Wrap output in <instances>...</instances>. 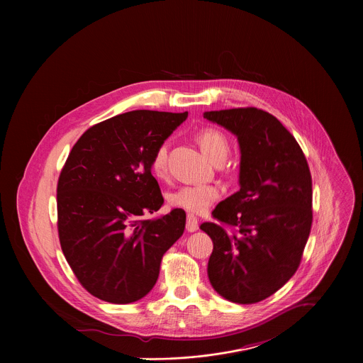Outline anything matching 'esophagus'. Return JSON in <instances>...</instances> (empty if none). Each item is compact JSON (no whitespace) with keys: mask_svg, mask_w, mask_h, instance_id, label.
I'll return each mask as SVG.
<instances>
[{"mask_svg":"<svg viewBox=\"0 0 363 363\" xmlns=\"http://www.w3.org/2000/svg\"><path fill=\"white\" fill-rule=\"evenodd\" d=\"M186 229H187L189 232H196V230L199 229V219H197L194 215H191V213L187 215Z\"/></svg>","mask_w":363,"mask_h":363,"instance_id":"obj_1","label":"esophagus"}]
</instances>
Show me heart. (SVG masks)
Segmentation results:
<instances>
[{
    "instance_id": "heart-1",
    "label": "heart",
    "mask_w": 363,
    "mask_h": 363,
    "mask_svg": "<svg viewBox=\"0 0 363 363\" xmlns=\"http://www.w3.org/2000/svg\"><path fill=\"white\" fill-rule=\"evenodd\" d=\"M197 141L201 150L212 162L225 160V157L228 156L229 140L222 131L216 128H206L200 131L197 135ZM167 150V143H162L156 148L151 163L156 176H163L166 172ZM220 194L222 189L216 184H187L172 191L167 196V201L172 207L200 213L207 211L220 197Z\"/></svg>"
}]
</instances>
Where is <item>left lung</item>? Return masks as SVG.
<instances>
[{
  "label": "left lung",
  "mask_w": 363,
  "mask_h": 363,
  "mask_svg": "<svg viewBox=\"0 0 363 363\" xmlns=\"http://www.w3.org/2000/svg\"><path fill=\"white\" fill-rule=\"evenodd\" d=\"M204 118L235 134L240 147V190L212 211L222 225L200 226L213 243L208 278L222 298L257 303L301 264L313 220L309 164L294 135L261 108L206 111Z\"/></svg>",
  "instance_id": "left-lung-1"
}]
</instances>
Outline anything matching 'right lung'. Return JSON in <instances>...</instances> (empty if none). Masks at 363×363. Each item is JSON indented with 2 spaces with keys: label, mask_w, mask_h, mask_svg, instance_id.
<instances>
[{
  "label": "right lung",
  "mask_w": 363,
  "mask_h": 363,
  "mask_svg": "<svg viewBox=\"0 0 363 363\" xmlns=\"http://www.w3.org/2000/svg\"><path fill=\"white\" fill-rule=\"evenodd\" d=\"M189 113L134 110L86 130L57 184L58 238L81 285L108 303L144 298L163 255L183 235L186 212L145 219L163 204L151 163Z\"/></svg>",
  "instance_id": "1"
}]
</instances>
